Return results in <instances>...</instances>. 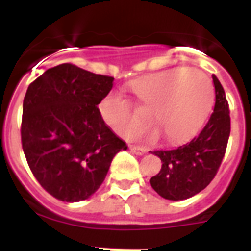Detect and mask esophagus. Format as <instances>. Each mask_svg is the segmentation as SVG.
I'll list each match as a JSON object with an SVG mask.
<instances>
[{"label":"esophagus","mask_w":251,"mask_h":251,"mask_svg":"<svg viewBox=\"0 0 251 251\" xmlns=\"http://www.w3.org/2000/svg\"><path fill=\"white\" fill-rule=\"evenodd\" d=\"M129 148L133 153H136L138 156H142V154H145L147 152V150L145 147H139V146H129Z\"/></svg>","instance_id":"34e87169"}]
</instances>
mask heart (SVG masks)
I'll return each instance as SVG.
<instances>
[{
    "mask_svg": "<svg viewBox=\"0 0 251 251\" xmlns=\"http://www.w3.org/2000/svg\"><path fill=\"white\" fill-rule=\"evenodd\" d=\"M132 92L151 118L165 133L166 139L179 142L199 132L211 112L215 100L212 83L206 75L191 68H177L146 75L130 84ZM101 118L119 137L156 138L157 128L142 129L146 117L129 99L110 93L99 104Z\"/></svg>",
    "mask_w": 251,
    "mask_h": 251,
    "instance_id": "obj_1",
    "label": "heart"
}]
</instances>
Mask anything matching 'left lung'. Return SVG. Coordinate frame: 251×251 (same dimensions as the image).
Segmentation results:
<instances>
[{
  "mask_svg": "<svg viewBox=\"0 0 251 251\" xmlns=\"http://www.w3.org/2000/svg\"><path fill=\"white\" fill-rule=\"evenodd\" d=\"M215 105L203 129L191 141L171 150L153 151L162 168L150 179L163 199L186 200L211 182L225 156L230 136V110L224 88L215 75Z\"/></svg>",
  "mask_w": 251,
  "mask_h": 251,
  "instance_id": "8db88e82",
  "label": "left lung"
}]
</instances>
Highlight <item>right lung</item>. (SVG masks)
<instances>
[{
  "label": "right lung",
  "mask_w": 251,
  "mask_h": 251,
  "mask_svg": "<svg viewBox=\"0 0 251 251\" xmlns=\"http://www.w3.org/2000/svg\"><path fill=\"white\" fill-rule=\"evenodd\" d=\"M113 80L66 63L48 69L28 85L22 150L35 178L57 200H86L100 187L115 154L127 150L98 108Z\"/></svg>",
  "instance_id": "add662e5"
}]
</instances>
